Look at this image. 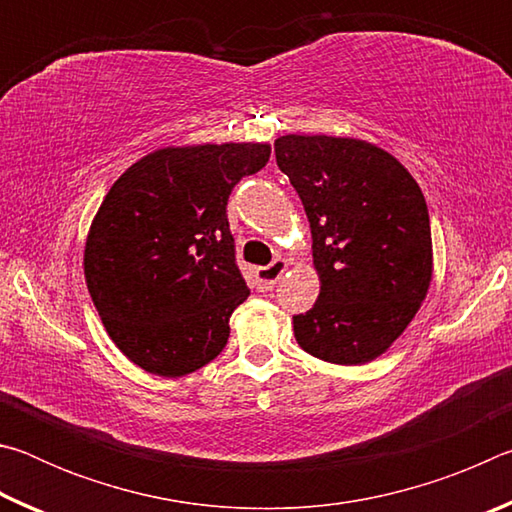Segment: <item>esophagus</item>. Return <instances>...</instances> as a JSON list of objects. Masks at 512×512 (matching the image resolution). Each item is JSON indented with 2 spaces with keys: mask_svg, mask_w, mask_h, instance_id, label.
Returning a JSON list of instances; mask_svg holds the SVG:
<instances>
[{
  "mask_svg": "<svg viewBox=\"0 0 512 512\" xmlns=\"http://www.w3.org/2000/svg\"><path fill=\"white\" fill-rule=\"evenodd\" d=\"M287 268H289L287 259H282V257L273 259V262L268 264V266H264V268H257V271H255L257 289H259V291L273 289L275 284H277V280H280V277L284 275V271H287Z\"/></svg>",
  "mask_w": 512,
  "mask_h": 512,
  "instance_id": "1",
  "label": "esophagus"
}]
</instances>
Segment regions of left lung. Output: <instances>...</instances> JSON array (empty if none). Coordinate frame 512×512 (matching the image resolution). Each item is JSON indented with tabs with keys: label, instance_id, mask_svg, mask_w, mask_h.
<instances>
[{
	"label": "left lung",
	"instance_id": "8db88e82",
	"mask_svg": "<svg viewBox=\"0 0 512 512\" xmlns=\"http://www.w3.org/2000/svg\"><path fill=\"white\" fill-rule=\"evenodd\" d=\"M275 160L305 205L320 280L316 305L293 316L298 345L339 366L377 359L418 314L433 277L420 185L357 137L282 135Z\"/></svg>",
	"mask_w": 512,
	"mask_h": 512
}]
</instances>
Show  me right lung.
I'll use <instances>...</instances> for the list:
<instances>
[{
  "mask_svg": "<svg viewBox=\"0 0 512 512\" xmlns=\"http://www.w3.org/2000/svg\"><path fill=\"white\" fill-rule=\"evenodd\" d=\"M271 144L164 146L110 187L83 271L112 343L135 366L183 377L219 357L250 291L235 264L228 196L266 167Z\"/></svg>",
  "mask_w": 512,
  "mask_h": 512,
  "instance_id": "add662e5",
  "label": "right lung"
}]
</instances>
